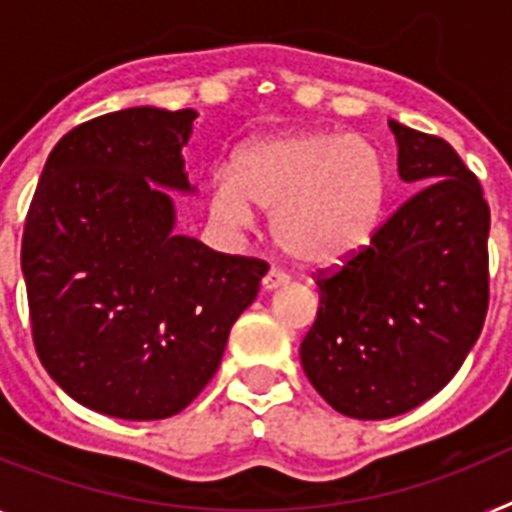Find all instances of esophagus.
Here are the masks:
<instances>
[{
	"instance_id": "34e87169",
	"label": "esophagus",
	"mask_w": 512,
	"mask_h": 512,
	"mask_svg": "<svg viewBox=\"0 0 512 512\" xmlns=\"http://www.w3.org/2000/svg\"><path fill=\"white\" fill-rule=\"evenodd\" d=\"M286 283H289V276H286V273H281V270H276V268H270L268 276L263 278V289L273 291V289H278V286H286Z\"/></svg>"
}]
</instances>
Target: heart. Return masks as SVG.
<instances>
[{
	"label": "heart",
	"mask_w": 512,
	"mask_h": 512,
	"mask_svg": "<svg viewBox=\"0 0 512 512\" xmlns=\"http://www.w3.org/2000/svg\"><path fill=\"white\" fill-rule=\"evenodd\" d=\"M380 150L359 135L286 132L244 145L234 169L210 182V210L221 223L252 226L273 210L278 247L304 268H333L359 255L388 203Z\"/></svg>",
	"instance_id": "b5f03b06"
}]
</instances>
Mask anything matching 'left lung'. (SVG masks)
Returning <instances> with one entry per match:
<instances>
[{
  "label": "left lung",
  "instance_id": "8db88e82",
  "mask_svg": "<svg viewBox=\"0 0 512 512\" xmlns=\"http://www.w3.org/2000/svg\"><path fill=\"white\" fill-rule=\"evenodd\" d=\"M388 124L398 176L422 190L338 273L317 278L320 309L299 349L312 388L351 419H390L440 393L489 304L482 184L442 137Z\"/></svg>",
  "mask_w": 512,
  "mask_h": 512
}]
</instances>
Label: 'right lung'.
<instances>
[{"mask_svg":"<svg viewBox=\"0 0 512 512\" xmlns=\"http://www.w3.org/2000/svg\"><path fill=\"white\" fill-rule=\"evenodd\" d=\"M195 109L114 111L54 145L23 231L38 359L98 414H179L216 375L268 265L176 234Z\"/></svg>","mask_w":512,"mask_h":512,"instance_id":"add662e5","label":"right lung"}]
</instances>
